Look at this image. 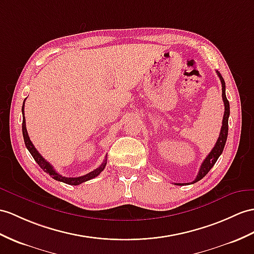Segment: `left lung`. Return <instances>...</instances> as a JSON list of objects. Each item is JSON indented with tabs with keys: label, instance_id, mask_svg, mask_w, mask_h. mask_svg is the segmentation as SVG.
I'll list each match as a JSON object with an SVG mask.
<instances>
[{
	"label": "left lung",
	"instance_id": "1",
	"mask_svg": "<svg viewBox=\"0 0 254 254\" xmlns=\"http://www.w3.org/2000/svg\"><path fill=\"white\" fill-rule=\"evenodd\" d=\"M216 74L220 77L221 84H222V98H223V102H224V116H223V121H222V127H221V131H220V135L218 138V141L214 145V147L211 150V152L209 153V155L203 160L198 174L196 176L195 180L191 183H196L198 182L199 180L205 177L208 172L210 171V169L212 168L214 166V164L216 163V160L220 157V155L222 154L224 150V146L226 143V139H227V133H228V117H230V102H228L226 95H225V82L223 77L220 74L219 71H216ZM176 185H185V184H190V183H175Z\"/></svg>",
	"mask_w": 254,
	"mask_h": 254
}]
</instances>
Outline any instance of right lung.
<instances>
[{"label": "right lung", "instance_id": "right-lung-1", "mask_svg": "<svg viewBox=\"0 0 254 254\" xmlns=\"http://www.w3.org/2000/svg\"><path fill=\"white\" fill-rule=\"evenodd\" d=\"M24 101H26V100H24ZM24 101H23L22 109H21L22 110V135H23L24 144H26L28 151L30 152L31 155H32V157L34 158L35 162L38 163V165L41 167L43 170L46 172V174H48L53 179H55V180L64 182V183H66V184H70V185L82 184L83 182L91 180V179H94L97 176L100 175V172L103 171V169L106 168V166H107V156H106V159L103 160V163L100 166H99L97 169H95L94 171H91V172H89V174L85 175V176L77 177V178H66V177H64V176H61L60 174H58V172L54 169V167L51 164H49L45 158H43V156L38 152V150H36V148L34 147L33 143L31 142V140L29 138V134L27 132V128H26V119H24Z\"/></svg>", "mask_w": 254, "mask_h": 254}]
</instances>
